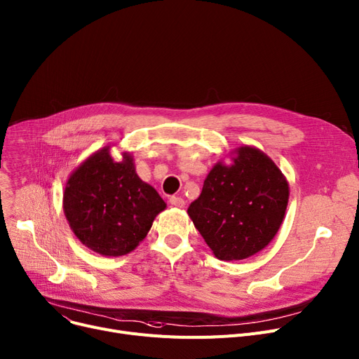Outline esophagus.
Listing matches in <instances>:
<instances>
[{"label": "esophagus", "mask_w": 359, "mask_h": 359, "mask_svg": "<svg viewBox=\"0 0 359 359\" xmlns=\"http://www.w3.org/2000/svg\"><path fill=\"white\" fill-rule=\"evenodd\" d=\"M169 202H170V205L177 206V208H183V206H184V199L180 198V196H172V198L169 199Z\"/></svg>", "instance_id": "esophagus-1"}]
</instances>
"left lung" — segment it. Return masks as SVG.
<instances>
[{"mask_svg": "<svg viewBox=\"0 0 359 359\" xmlns=\"http://www.w3.org/2000/svg\"><path fill=\"white\" fill-rule=\"evenodd\" d=\"M289 202V183L255 147L235 150L232 164L217 163L187 213L215 257L248 258L276 236Z\"/></svg>", "mask_w": 359, "mask_h": 359, "instance_id": "1", "label": "left lung"}]
</instances>
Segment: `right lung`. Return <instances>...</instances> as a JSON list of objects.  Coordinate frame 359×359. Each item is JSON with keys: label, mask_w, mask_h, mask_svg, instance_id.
<instances>
[{"label": "right lung", "mask_w": 359, "mask_h": 359, "mask_svg": "<svg viewBox=\"0 0 359 359\" xmlns=\"http://www.w3.org/2000/svg\"><path fill=\"white\" fill-rule=\"evenodd\" d=\"M165 209L157 190L135 173L130 153L115 161L109 147L88 157L67 179L66 219L79 241L105 257L131 252Z\"/></svg>", "instance_id": "1"}]
</instances>
